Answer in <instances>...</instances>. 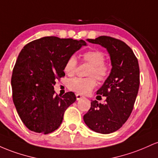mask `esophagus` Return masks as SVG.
Returning <instances> with one entry per match:
<instances>
[{
	"instance_id": "esophagus-1",
	"label": "esophagus",
	"mask_w": 158,
	"mask_h": 158,
	"mask_svg": "<svg viewBox=\"0 0 158 158\" xmlns=\"http://www.w3.org/2000/svg\"><path fill=\"white\" fill-rule=\"evenodd\" d=\"M76 98H77V101H79L80 99L84 98V96H83V95H81V94H76Z\"/></svg>"
}]
</instances>
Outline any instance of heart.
Returning <instances> with one entry per match:
<instances>
[{"mask_svg":"<svg viewBox=\"0 0 158 158\" xmlns=\"http://www.w3.org/2000/svg\"><path fill=\"white\" fill-rule=\"evenodd\" d=\"M83 59L91 67L88 71V75L90 77L81 78L75 77L69 81L68 86L71 90L81 94H87L96 86V77L98 81H104L110 74V67L105 61V55L101 51L93 50L84 53ZM77 58L75 56H71L65 65V72L68 75H73L77 67Z\"/></svg>","mask_w":158,"mask_h":158,"instance_id":"heart-1","label":"heart"}]
</instances>
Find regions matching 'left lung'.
<instances>
[{
	"label": "left lung",
	"instance_id": "left-lung-1",
	"mask_svg": "<svg viewBox=\"0 0 158 158\" xmlns=\"http://www.w3.org/2000/svg\"><path fill=\"white\" fill-rule=\"evenodd\" d=\"M90 43L107 49L112 69L110 75L96 94L106 96L104 104L92 101L91 107L84 116V121L91 130L107 134L121 127L130 116L139 86L138 60L130 47L122 41L102 36Z\"/></svg>",
	"mask_w": 158,
	"mask_h": 158
}]
</instances>
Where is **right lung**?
Segmentation results:
<instances>
[{"label":"right lung","instance_id":"obj_1","mask_svg":"<svg viewBox=\"0 0 158 158\" xmlns=\"http://www.w3.org/2000/svg\"><path fill=\"white\" fill-rule=\"evenodd\" d=\"M85 41L45 36L33 40L19 53L12 71V100L29 130L50 134L61 125L65 110L76 101L74 93L55 94V80L65 76L66 61Z\"/></svg>","mask_w":158,"mask_h":158}]
</instances>
